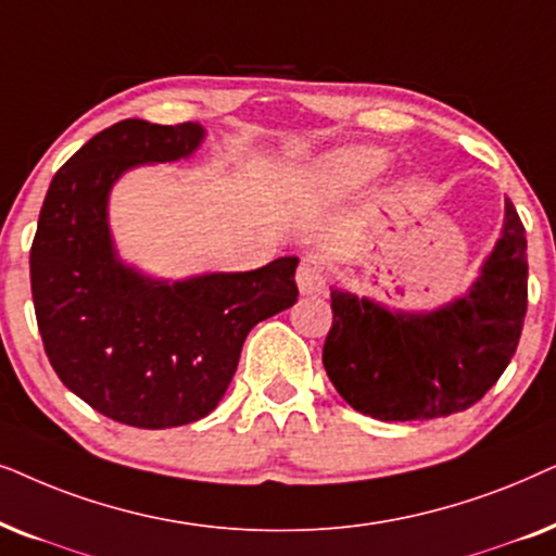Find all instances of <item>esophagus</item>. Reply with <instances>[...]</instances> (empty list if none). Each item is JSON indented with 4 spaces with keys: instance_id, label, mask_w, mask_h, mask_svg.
Returning a JSON list of instances; mask_svg holds the SVG:
<instances>
[{
    "instance_id": "1",
    "label": "esophagus",
    "mask_w": 556,
    "mask_h": 556,
    "mask_svg": "<svg viewBox=\"0 0 556 556\" xmlns=\"http://www.w3.org/2000/svg\"><path fill=\"white\" fill-rule=\"evenodd\" d=\"M298 287L300 292L313 294L325 287V269L317 262H302L298 269Z\"/></svg>"
}]
</instances>
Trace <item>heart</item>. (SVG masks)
<instances>
[{
  "instance_id": "1",
  "label": "heart",
  "mask_w": 556,
  "mask_h": 556,
  "mask_svg": "<svg viewBox=\"0 0 556 556\" xmlns=\"http://www.w3.org/2000/svg\"><path fill=\"white\" fill-rule=\"evenodd\" d=\"M383 152L379 150H345L332 154L315 173V182L328 192H348L371 180L381 167Z\"/></svg>"
}]
</instances>
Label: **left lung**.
Listing matches in <instances>:
<instances>
[{
  "mask_svg": "<svg viewBox=\"0 0 556 556\" xmlns=\"http://www.w3.org/2000/svg\"><path fill=\"white\" fill-rule=\"evenodd\" d=\"M527 231L506 201L501 239L465 298L412 315L332 290L325 371L366 417L414 421L465 412L514 358L527 317Z\"/></svg>",
  "mask_w": 556,
  "mask_h": 556,
  "instance_id": "8db88e82",
  "label": "left lung"
}]
</instances>
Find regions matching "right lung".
Here are the masks:
<instances>
[{
    "label": "right lung",
    "mask_w": 556,
    "mask_h": 556,
    "mask_svg": "<svg viewBox=\"0 0 556 556\" xmlns=\"http://www.w3.org/2000/svg\"><path fill=\"white\" fill-rule=\"evenodd\" d=\"M201 124L124 118L50 182L29 249L37 328L50 366L103 417L165 429L203 419L231 383L249 330L298 302V256L262 269L157 282L118 262L111 185L144 162L188 157Z\"/></svg>",
    "instance_id": "add662e5"
}]
</instances>
